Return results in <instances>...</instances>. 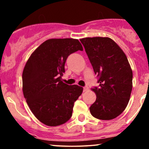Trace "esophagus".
<instances>
[{
	"mask_svg": "<svg viewBox=\"0 0 149 149\" xmlns=\"http://www.w3.org/2000/svg\"><path fill=\"white\" fill-rule=\"evenodd\" d=\"M89 90V88L88 86H85L83 88V92H87Z\"/></svg>",
	"mask_w": 149,
	"mask_h": 149,
	"instance_id": "1",
	"label": "esophagus"
}]
</instances>
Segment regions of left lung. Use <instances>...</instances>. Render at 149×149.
<instances>
[{
  "instance_id": "obj_1",
  "label": "left lung",
  "mask_w": 149,
  "mask_h": 149,
  "mask_svg": "<svg viewBox=\"0 0 149 149\" xmlns=\"http://www.w3.org/2000/svg\"><path fill=\"white\" fill-rule=\"evenodd\" d=\"M100 84L92 91L96 101L90 107L96 118L112 120L127 107L132 89V71L123 51L107 37L80 39Z\"/></svg>"
}]
</instances>
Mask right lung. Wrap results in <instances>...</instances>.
<instances>
[{
	"label": "right lung",
	"instance_id": "add662e5",
	"mask_svg": "<svg viewBox=\"0 0 149 149\" xmlns=\"http://www.w3.org/2000/svg\"><path fill=\"white\" fill-rule=\"evenodd\" d=\"M83 49L77 39H49L32 53L25 65L24 96L33 115L46 125H60L72 116L74 102L83 88L63 83L61 76L67 57Z\"/></svg>",
	"mask_w": 149,
	"mask_h": 149
}]
</instances>
